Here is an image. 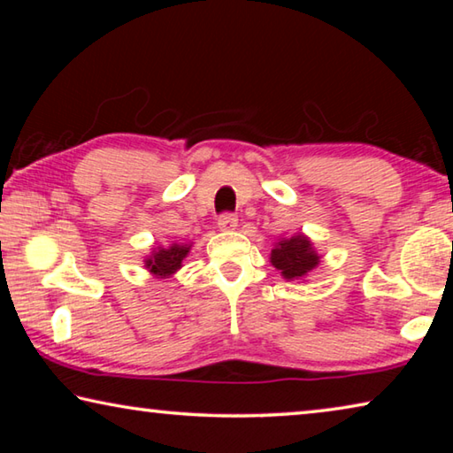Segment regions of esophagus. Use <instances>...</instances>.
I'll list each match as a JSON object with an SVG mask.
<instances>
[{"label": "esophagus", "mask_w": 453, "mask_h": 453, "mask_svg": "<svg viewBox=\"0 0 453 453\" xmlns=\"http://www.w3.org/2000/svg\"><path fill=\"white\" fill-rule=\"evenodd\" d=\"M218 227L224 229V232H232V229L237 227V218L234 213H224V216H219L218 219Z\"/></svg>", "instance_id": "obj_1"}]
</instances>
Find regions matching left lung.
<instances>
[{
	"label": "left lung",
	"mask_w": 453,
	"mask_h": 453,
	"mask_svg": "<svg viewBox=\"0 0 453 453\" xmlns=\"http://www.w3.org/2000/svg\"><path fill=\"white\" fill-rule=\"evenodd\" d=\"M319 259L321 256L313 248V242L302 232L291 237H281L275 242L270 254V264L280 270L288 281L308 278V273L319 265Z\"/></svg>",
	"instance_id": "obj_1"
}]
</instances>
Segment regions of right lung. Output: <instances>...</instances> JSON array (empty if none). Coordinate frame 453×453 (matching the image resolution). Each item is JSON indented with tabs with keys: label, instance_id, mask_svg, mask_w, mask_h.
Wrapping results in <instances>:
<instances>
[{
	"label": "right lung",
	"instance_id": "add662e5",
	"mask_svg": "<svg viewBox=\"0 0 453 453\" xmlns=\"http://www.w3.org/2000/svg\"><path fill=\"white\" fill-rule=\"evenodd\" d=\"M191 243H170L167 248H153L151 254L143 259L145 270L153 278L167 280L173 273H178L183 265V259L188 257Z\"/></svg>",
	"mask_w": 453,
	"mask_h": 453
}]
</instances>
